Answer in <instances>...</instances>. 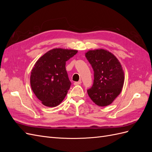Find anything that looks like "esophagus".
I'll use <instances>...</instances> for the list:
<instances>
[{
	"mask_svg": "<svg viewBox=\"0 0 152 152\" xmlns=\"http://www.w3.org/2000/svg\"><path fill=\"white\" fill-rule=\"evenodd\" d=\"M81 83H82L81 80H79V82H75L74 83H73V84H74L75 86H77V85H80Z\"/></svg>",
	"mask_w": 152,
	"mask_h": 152,
	"instance_id": "34e87169",
	"label": "esophagus"
}]
</instances>
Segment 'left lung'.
I'll return each mask as SVG.
<instances>
[{
  "label": "left lung",
  "instance_id": "obj_1",
  "mask_svg": "<svg viewBox=\"0 0 152 152\" xmlns=\"http://www.w3.org/2000/svg\"><path fill=\"white\" fill-rule=\"evenodd\" d=\"M86 57L94 71L93 85L87 93L96 104L108 106L122 91L124 82L122 67L117 58L104 49L89 50Z\"/></svg>",
  "mask_w": 152,
  "mask_h": 152
}]
</instances>
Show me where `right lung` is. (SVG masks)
Segmentation results:
<instances>
[{"label": "right lung", "instance_id": "1", "mask_svg": "<svg viewBox=\"0 0 152 152\" xmlns=\"http://www.w3.org/2000/svg\"><path fill=\"white\" fill-rule=\"evenodd\" d=\"M77 50L56 48L41 56L32 68L30 85L34 93L48 107L60 104L71 86L66 70V61Z\"/></svg>", "mask_w": 152, "mask_h": 152}]
</instances>
